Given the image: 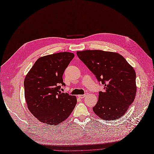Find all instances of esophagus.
I'll return each mask as SVG.
<instances>
[{"label":"esophagus","mask_w":154,"mask_h":154,"mask_svg":"<svg viewBox=\"0 0 154 154\" xmlns=\"http://www.w3.org/2000/svg\"><path fill=\"white\" fill-rule=\"evenodd\" d=\"M87 93H84V95H78V97H79V98H84L85 97L86 95H87Z\"/></svg>","instance_id":"1"}]
</instances>
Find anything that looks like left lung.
<instances>
[{"label":"left lung","instance_id":"obj_1","mask_svg":"<svg viewBox=\"0 0 154 154\" xmlns=\"http://www.w3.org/2000/svg\"><path fill=\"white\" fill-rule=\"evenodd\" d=\"M77 55L104 85L93 112L105 120H115L123 116L136 94L134 68L116 52L87 50L78 51Z\"/></svg>","mask_w":154,"mask_h":154}]
</instances>
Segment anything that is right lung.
Here are the masks:
<instances>
[{
    "label": "right lung",
    "instance_id": "add662e5",
    "mask_svg": "<svg viewBox=\"0 0 154 154\" xmlns=\"http://www.w3.org/2000/svg\"><path fill=\"white\" fill-rule=\"evenodd\" d=\"M74 57L59 52L39 57L24 80L27 107L39 121L57 125L70 115L77 103L75 96L61 91L64 70Z\"/></svg>",
    "mask_w": 154,
    "mask_h": 154
}]
</instances>
